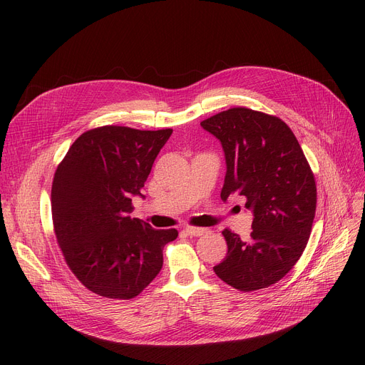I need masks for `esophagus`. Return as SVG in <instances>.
Listing matches in <instances>:
<instances>
[{"mask_svg": "<svg viewBox=\"0 0 365 365\" xmlns=\"http://www.w3.org/2000/svg\"><path fill=\"white\" fill-rule=\"evenodd\" d=\"M185 234L189 235V237H201V235L207 234V229H204V227L187 226V227H185Z\"/></svg>", "mask_w": 365, "mask_h": 365, "instance_id": "1", "label": "esophagus"}]
</instances>
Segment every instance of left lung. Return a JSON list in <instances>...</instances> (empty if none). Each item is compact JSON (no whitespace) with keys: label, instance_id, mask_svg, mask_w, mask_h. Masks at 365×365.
<instances>
[{"label":"left lung","instance_id":"left-lung-1","mask_svg":"<svg viewBox=\"0 0 365 365\" xmlns=\"http://www.w3.org/2000/svg\"><path fill=\"white\" fill-rule=\"evenodd\" d=\"M201 125L225 150L222 200L242 195L255 215L245 241L223 229L227 255L213 269L240 292L266 289L293 269L308 244L317 210L314 171L292 128L275 115L240 106Z\"/></svg>","mask_w":365,"mask_h":365}]
</instances>
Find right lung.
Segmentation results:
<instances>
[{
  "instance_id": "obj_1",
  "label": "right lung",
  "mask_w": 365,
  "mask_h": 365,
  "mask_svg": "<svg viewBox=\"0 0 365 365\" xmlns=\"http://www.w3.org/2000/svg\"><path fill=\"white\" fill-rule=\"evenodd\" d=\"M171 128L103 125L84 131L57 165L51 185L53 227L71 272L108 299L139 296L163 267L176 229L130 217L131 198L149 176Z\"/></svg>"
}]
</instances>
